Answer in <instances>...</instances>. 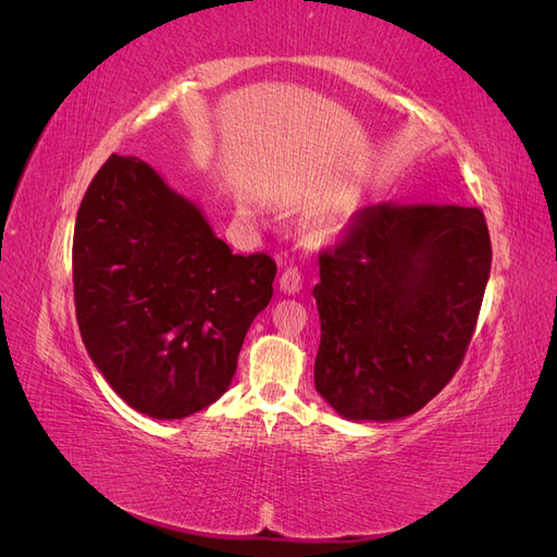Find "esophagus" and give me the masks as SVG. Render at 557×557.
Here are the masks:
<instances>
[{
  "instance_id": "esophagus-1",
  "label": "esophagus",
  "mask_w": 557,
  "mask_h": 557,
  "mask_svg": "<svg viewBox=\"0 0 557 557\" xmlns=\"http://www.w3.org/2000/svg\"><path fill=\"white\" fill-rule=\"evenodd\" d=\"M278 285H281V293H285V295H297V293L301 290V276H299L297 269H285L281 281H278Z\"/></svg>"
}]
</instances>
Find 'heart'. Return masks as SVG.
I'll return each instance as SVG.
<instances>
[{
	"mask_svg": "<svg viewBox=\"0 0 557 557\" xmlns=\"http://www.w3.org/2000/svg\"><path fill=\"white\" fill-rule=\"evenodd\" d=\"M352 215H356V201L350 197H336L307 215V221L301 223V239L313 248L332 244L348 230Z\"/></svg>",
	"mask_w": 557,
	"mask_h": 557,
	"instance_id": "b5f03b06",
	"label": "heart"
}]
</instances>
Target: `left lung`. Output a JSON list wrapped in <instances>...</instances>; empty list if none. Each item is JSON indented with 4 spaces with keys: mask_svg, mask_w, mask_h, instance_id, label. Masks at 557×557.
Segmentation results:
<instances>
[{
    "mask_svg": "<svg viewBox=\"0 0 557 557\" xmlns=\"http://www.w3.org/2000/svg\"><path fill=\"white\" fill-rule=\"evenodd\" d=\"M491 258L479 209H362L320 252L318 395L356 423L423 409L465 358Z\"/></svg>",
    "mask_w": 557,
    "mask_h": 557,
    "instance_id": "8db88e82",
    "label": "left lung"
}]
</instances>
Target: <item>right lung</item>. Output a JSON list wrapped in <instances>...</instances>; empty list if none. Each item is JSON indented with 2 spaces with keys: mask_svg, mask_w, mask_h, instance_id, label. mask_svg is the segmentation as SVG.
Wrapping results in <instances>:
<instances>
[{
  "mask_svg": "<svg viewBox=\"0 0 557 557\" xmlns=\"http://www.w3.org/2000/svg\"><path fill=\"white\" fill-rule=\"evenodd\" d=\"M72 256L83 344L117 397L178 420L227 393L244 336L274 293L272 258L232 256L193 199L121 156L81 201Z\"/></svg>",
  "mask_w": 557,
  "mask_h": 557,
  "instance_id": "1",
  "label": "right lung"
}]
</instances>
